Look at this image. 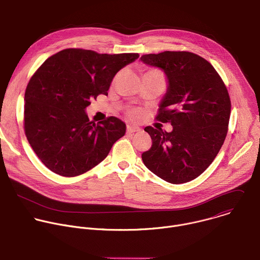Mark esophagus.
<instances>
[{"instance_id": "34e87169", "label": "esophagus", "mask_w": 260, "mask_h": 260, "mask_svg": "<svg viewBox=\"0 0 260 260\" xmlns=\"http://www.w3.org/2000/svg\"><path fill=\"white\" fill-rule=\"evenodd\" d=\"M141 128L139 126H136V125H128L127 126V133L128 134H133V133H137V132H140Z\"/></svg>"}]
</instances>
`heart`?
I'll list each match as a JSON object with an SVG mask.
<instances>
[{"label": "heart", "mask_w": 260, "mask_h": 260, "mask_svg": "<svg viewBox=\"0 0 260 260\" xmlns=\"http://www.w3.org/2000/svg\"><path fill=\"white\" fill-rule=\"evenodd\" d=\"M144 76H156V77H159V78H162L161 77V74L158 72V71H156V70H149V71H147L145 74H144ZM137 115V112H132V116H136Z\"/></svg>", "instance_id": "heart-1"}]
</instances>
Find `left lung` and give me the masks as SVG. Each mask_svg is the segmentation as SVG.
Listing matches in <instances>:
<instances>
[{
  "label": "left lung",
  "instance_id": "1",
  "mask_svg": "<svg viewBox=\"0 0 260 260\" xmlns=\"http://www.w3.org/2000/svg\"><path fill=\"white\" fill-rule=\"evenodd\" d=\"M140 60L160 69L168 81L156 119L173 131L146 126L152 146L144 165L172 184L191 181L213 162L223 145L231 116L228 89L213 66L187 51L145 54Z\"/></svg>",
  "mask_w": 260,
  "mask_h": 260
}]
</instances>
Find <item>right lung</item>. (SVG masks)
I'll list each match as a JSON object with an SVG mask.
<instances>
[{"mask_svg":"<svg viewBox=\"0 0 260 260\" xmlns=\"http://www.w3.org/2000/svg\"><path fill=\"white\" fill-rule=\"evenodd\" d=\"M138 53L100 54L64 49L47 58L24 94V132L32 150L53 173L81 175L103 161L126 125L117 117L94 123L86 108L108 94L116 73Z\"/></svg>","mask_w":260,"mask_h":260,"instance_id":"add662e5","label":"right lung"}]
</instances>
